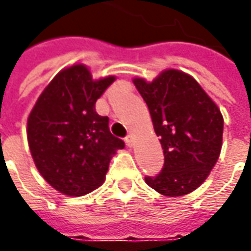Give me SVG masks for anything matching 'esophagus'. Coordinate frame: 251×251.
I'll use <instances>...</instances> for the list:
<instances>
[{
    "instance_id": "34e87169",
    "label": "esophagus",
    "mask_w": 251,
    "mask_h": 251,
    "mask_svg": "<svg viewBox=\"0 0 251 251\" xmlns=\"http://www.w3.org/2000/svg\"><path fill=\"white\" fill-rule=\"evenodd\" d=\"M124 141H126V144H127L128 147H132V137H131V135H127Z\"/></svg>"
}]
</instances>
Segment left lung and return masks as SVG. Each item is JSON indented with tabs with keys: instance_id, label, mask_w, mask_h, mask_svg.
<instances>
[{
	"instance_id": "1",
	"label": "left lung",
	"mask_w": 251,
	"mask_h": 251,
	"mask_svg": "<svg viewBox=\"0 0 251 251\" xmlns=\"http://www.w3.org/2000/svg\"><path fill=\"white\" fill-rule=\"evenodd\" d=\"M160 138L165 163L147 184L168 197L194 191L215 166L224 134V117L212 99L188 74L166 70L152 82L135 78Z\"/></svg>"
}]
</instances>
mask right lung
Returning <instances> with one entry per match:
<instances>
[{"label": "right lung", "mask_w": 251, "mask_h": 251, "mask_svg": "<svg viewBox=\"0 0 251 251\" xmlns=\"http://www.w3.org/2000/svg\"><path fill=\"white\" fill-rule=\"evenodd\" d=\"M114 76L92 79L76 64L54 76L27 119V142L43 178L65 196L79 197L104 181L111 156L124 141L109 130V117L95 110Z\"/></svg>", "instance_id": "add662e5"}]
</instances>
